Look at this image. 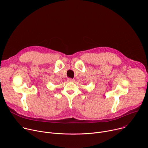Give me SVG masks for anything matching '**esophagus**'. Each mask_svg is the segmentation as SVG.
Listing matches in <instances>:
<instances>
[{
  "label": "esophagus",
  "mask_w": 148,
  "mask_h": 148,
  "mask_svg": "<svg viewBox=\"0 0 148 148\" xmlns=\"http://www.w3.org/2000/svg\"><path fill=\"white\" fill-rule=\"evenodd\" d=\"M67 81H68L69 82H74V79H72V78H69L68 79H67Z\"/></svg>",
  "instance_id": "obj_1"
}]
</instances>
